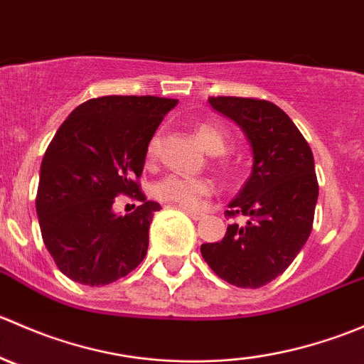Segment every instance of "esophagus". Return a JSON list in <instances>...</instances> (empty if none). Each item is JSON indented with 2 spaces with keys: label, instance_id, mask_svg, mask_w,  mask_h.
I'll use <instances>...</instances> for the list:
<instances>
[{
  "label": "esophagus",
  "instance_id": "1",
  "mask_svg": "<svg viewBox=\"0 0 364 364\" xmlns=\"http://www.w3.org/2000/svg\"><path fill=\"white\" fill-rule=\"evenodd\" d=\"M185 211L186 213H188V216H190V218H192V220H200V218H203V213H199V211H192V209H185Z\"/></svg>",
  "mask_w": 364,
  "mask_h": 364
}]
</instances>
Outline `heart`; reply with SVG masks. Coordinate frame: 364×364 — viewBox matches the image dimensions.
<instances>
[{"instance_id": "1", "label": "heart", "mask_w": 364, "mask_h": 364, "mask_svg": "<svg viewBox=\"0 0 364 364\" xmlns=\"http://www.w3.org/2000/svg\"><path fill=\"white\" fill-rule=\"evenodd\" d=\"M197 137L200 144L208 149L211 155L223 153L227 144V135L220 124L203 123L197 128ZM159 149V139H153L148 146V156L153 159ZM211 181L205 178H192V176L183 174H167L155 183L153 193L161 203H168L179 205L185 209L197 208L204 196L211 192Z\"/></svg>"}]
</instances>
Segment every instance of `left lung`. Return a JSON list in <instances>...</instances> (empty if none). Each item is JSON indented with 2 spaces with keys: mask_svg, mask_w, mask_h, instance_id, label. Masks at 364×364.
Masks as SVG:
<instances>
[{
  "mask_svg": "<svg viewBox=\"0 0 364 364\" xmlns=\"http://www.w3.org/2000/svg\"><path fill=\"white\" fill-rule=\"evenodd\" d=\"M209 105L232 119L252 148V174L229 203L222 241L200 247L208 266L227 284L259 289L280 277L306 243L318 197L311 149L291 117L266 100L211 97Z\"/></svg>",
  "mask_w": 364,
  "mask_h": 364,
  "instance_id": "8db88e82",
  "label": "left lung"
}]
</instances>
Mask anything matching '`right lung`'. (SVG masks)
<instances>
[{
    "label": "right lung",
    "mask_w": 364,
    "mask_h": 364,
    "mask_svg": "<svg viewBox=\"0 0 364 364\" xmlns=\"http://www.w3.org/2000/svg\"><path fill=\"white\" fill-rule=\"evenodd\" d=\"M174 98H91L58 128L40 165L36 215L46 248L70 280L100 287L134 271L146 257L149 223L160 204L146 200L135 179L149 141ZM141 200L116 215L113 199Z\"/></svg>",
    "instance_id": "obj_1"
}]
</instances>
